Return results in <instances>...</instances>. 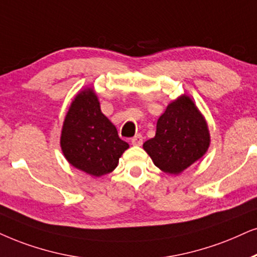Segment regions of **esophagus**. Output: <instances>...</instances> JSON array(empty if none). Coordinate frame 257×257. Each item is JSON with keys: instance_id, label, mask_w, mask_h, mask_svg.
<instances>
[{"instance_id": "obj_1", "label": "esophagus", "mask_w": 257, "mask_h": 257, "mask_svg": "<svg viewBox=\"0 0 257 257\" xmlns=\"http://www.w3.org/2000/svg\"><path fill=\"white\" fill-rule=\"evenodd\" d=\"M132 144L134 146H141L142 144H144V138H142V135L136 134L134 138L132 139Z\"/></svg>"}]
</instances>
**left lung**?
<instances>
[{"mask_svg": "<svg viewBox=\"0 0 257 257\" xmlns=\"http://www.w3.org/2000/svg\"><path fill=\"white\" fill-rule=\"evenodd\" d=\"M210 146L207 123L194 102L181 95L159 117L155 136L144 149L162 172L179 174L205 154Z\"/></svg>", "mask_w": 257, "mask_h": 257, "instance_id": "8db88e82", "label": "left lung"}]
</instances>
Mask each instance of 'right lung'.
I'll use <instances>...</instances> for the list:
<instances>
[{
    "mask_svg": "<svg viewBox=\"0 0 257 257\" xmlns=\"http://www.w3.org/2000/svg\"><path fill=\"white\" fill-rule=\"evenodd\" d=\"M60 147L66 160L92 177H102L117 167L129 145L118 138L117 129L100 111L91 87L77 93L65 116Z\"/></svg>",
    "mask_w": 257,
    "mask_h": 257,
    "instance_id": "add662e5",
    "label": "right lung"
}]
</instances>
